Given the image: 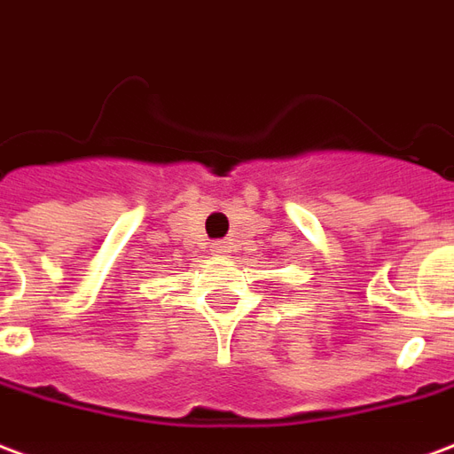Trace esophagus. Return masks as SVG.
Returning a JSON list of instances; mask_svg holds the SVG:
<instances>
[{
	"mask_svg": "<svg viewBox=\"0 0 454 454\" xmlns=\"http://www.w3.org/2000/svg\"><path fill=\"white\" fill-rule=\"evenodd\" d=\"M213 251H217V254H224V251H230V244H227V241H215Z\"/></svg>",
	"mask_w": 454,
	"mask_h": 454,
	"instance_id": "obj_1",
	"label": "esophagus"
}]
</instances>
